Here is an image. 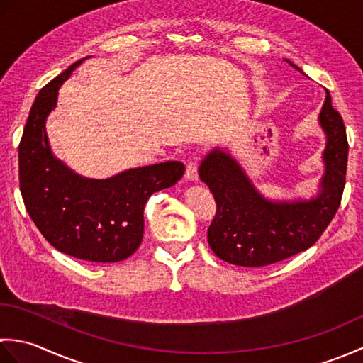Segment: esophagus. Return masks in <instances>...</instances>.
I'll return each mask as SVG.
<instances>
[{
  "instance_id": "obj_1",
  "label": "esophagus",
  "mask_w": 363,
  "mask_h": 363,
  "mask_svg": "<svg viewBox=\"0 0 363 363\" xmlns=\"http://www.w3.org/2000/svg\"><path fill=\"white\" fill-rule=\"evenodd\" d=\"M186 179L187 181H196L198 179V167L195 162H189L186 169Z\"/></svg>"
}]
</instances>
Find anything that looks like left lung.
I'll return each instance as SVG.
<instances>
[{
	"label": "left lung",
	"mask_w": 363,
	"mask_h": 363,
	"mask_svg": "<svg viewBox=\"0 0 363 363\" xmlns=\"http://www.w3.org/2000/svg\"><path fill=\"white\" fill-rule=\"evenodd\" d=\"M318 121L326 134V169L320 194L309 201H269L230 154L220 148L207 154L199 177L217 203L207 229L215 256L238 267H265L306 251L325 233L340 207L350 148L343 118L334 109L329 91Z\"/></svg>",
	"instance_id": "1"
}]
</instances>
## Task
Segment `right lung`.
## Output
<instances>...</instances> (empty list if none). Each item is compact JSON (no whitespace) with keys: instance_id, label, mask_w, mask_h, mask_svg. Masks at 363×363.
Instances as JSON below:
<instances>
[{"instance_id":"right-lung-1","label":"right lung","mask_w":363,"mask_h":363,"mask_svg":"<svg viewBox=\"0 0 363 363\" xmlns=\"http://www.w3.org/2000/svg\"><path fill=\"white\" fill-rule=\"evenodd\" d=\"M84 59L38 91L18 146L20 191L30 220L57 251L112 264L137 251L143 211L152 194L174 186L186 167L177 160L126 169L109 179H87L52 156L45 123L57 90Z\"/></svg>"}]
</instances>
